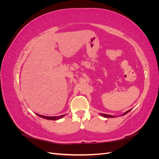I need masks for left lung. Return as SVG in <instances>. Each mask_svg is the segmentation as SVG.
<instances>
[{"label":"left lung","instance_id":"obj_1","mask_svg":"<svg viewBox=\"0 0 159 159\" xmlns=\"http://www.w3.org/2000/svg\"><path fill=\"white\" fill-rule=\"evenodd\" d=\"M131 109H129V110H128L127 111H126V112H125L121 116H123V115H125V114H127L128 112H129L130 111H131ZM99 115H102V116H103V117H106V118H113V117H115V116H113V115H107V114H104V113H99Z\"/></svg>","mask_w":159,"mask_h":159}]
</instances>
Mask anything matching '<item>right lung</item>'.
Instances as JSON below:
<instances>
[{
	"instance_id": "obj_1",
	"label": "right lung",
	"mask_w": 159,
	"mask_h": 159,
	"mask_svg": "<svg viewBox=\"0 0 159 159\" xmlns=\"http://www.w3.org/2000/svg\"><path fill=\"white\" fill-rule=\"evenodd\" d=\"M38 116H39L42 118H44V119H48V120H54V121H56V120H57V119H60L62 117H64L66 114L64 115H60V116H53V117H50V116H44V115H40V114H38V113H36Z\"/></svg>"
}]
</instances>
